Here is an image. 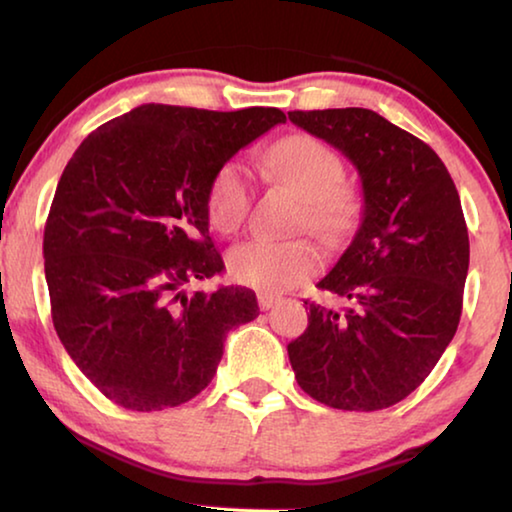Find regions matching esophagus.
Returning <instances> with one entry per match:
<instances>
[{"label": "esophagus", "mask_w": 512, "mask_h": 512, "mask_svg": "<svg viewBox=\"0 0 512 512\" xmlns=\"http://www.w3.org/2000/svg\"><path fill=\"white\" fill-rule=\"evenodd\" d=\"M257 301H259V308H262V310H271L273 305H276L280 299H278V296H273V294L262 292V294L257 296Z\"/></svg>", "instance_id": "1"}]
</instances>
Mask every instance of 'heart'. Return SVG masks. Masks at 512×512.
I'll use <instances>...</instances> for the list:
<instances>
[{
    "mask_svg": "<svg viewBox=\"0 0 512 512\" xmlns=\"http://www.w3.org/2000/svg\"><path fill=\"white\" fill-rule=\"evenodd\" d=\"M264 165L282 186L303 200L299 227L333 239L354 218V195L342 186L345 165L335 151L310 135H292L264 154ZM253 186L241 160H227L213 174L207 190V213L213 230L236 234L246 223ZM232 278L262 292L280 294L322 269V253L308 239L248 241L227 255Z\"/></svg>",
    "mask_w": 512,
    "mask_h": 512,
    "instance_id": "b5f03b06",
    "label": "heart"
}]
</instances>
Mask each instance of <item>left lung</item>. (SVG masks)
Wrapping results in <instances>:
<instances>
[{"mask_svg":"<svg viewBox=\"0 0 512 512\" xmlns=\"http://www.w3.org/2000/svg\"><path fill=\"white\" fill-rule=\"evenodd\" d=\"M289 121L356 165L363 218L319 289L308 329L287 345L296 381L333 409L393 407L423 384L453 340L469 271L460 195L441 158L365 108L294 110Z\"/></svg>","mask_w":512,"mask_h":512,"instance_id":"left-lung-1","label":"left lung"}]
</instances>
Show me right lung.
I'll list each match as a JSON object with an SVG mask.
<instances>
[{
  "mask_svg": "<svg viewBox=\"0 0 512 512\" xmlns=\"http://www.w3.org/2000/svg\"><path fill=\"white\" fill-rule=\"evenodd\" d=\"M285 119L278 108L147 103L98 126L68 160L43 234L52 324L119 407L193 400L216 375L227 333L259 315L253 289L183 285L225 269L209 236L213 174Z\"/></svg>",
  "mask_w": 512,
  "mask_h": 512,
  "instance_id": "right-lung-1",
  "label": "right lung"
}]
</instances>
